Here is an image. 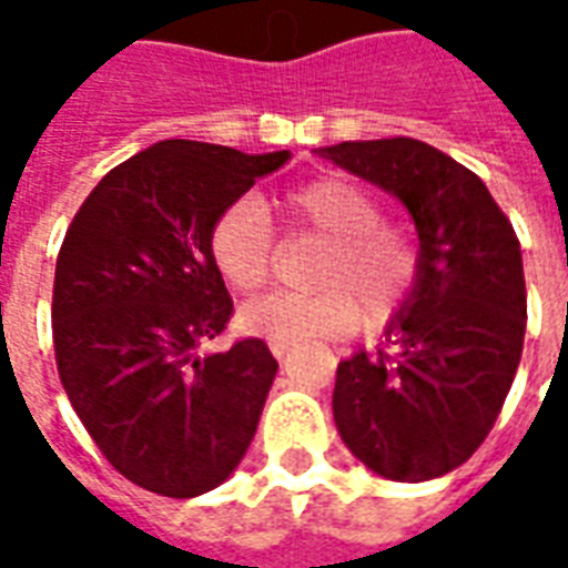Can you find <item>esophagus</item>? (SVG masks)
I'll return each mask as SVG.
<instances>
[{
	"mask_svg": "<svg viewBox=\"0 0 568 568\" xmlns=\"http://www.w3.org/2000/svg\"><path fill=\"white\" fill-rule=\"evenodd\" d=\"M288 349H292V344H283V341H273V344H271V353L276 358L288 356Z\"/></svg>",
	"mask_w": 568,
	"mask_h": 568,
	"instance_id": "34e87169",
	"label": "esophagus"
}]
</instances>
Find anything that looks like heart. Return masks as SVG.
Masks as SVG:
<instances>
[{
	"mask_svg": "<svg viewBox=\"0 0 568 568\" xmlns=\"http://www.w3.org/2000/svg\"><path fill=\"white\" fill-rule=\"evenodd\" d=\"M288 231L325 240L313 267L320 292H276L246 307V325L267 341H334L365 322L381 328L393 320L419 280L414 240L383 222V210L365 187L346 179H313L280 197ZM210 252L215 267L240 292L271 280L276 231L255 197L227 203L212 222Z\"/></svg>",
	"mask_w": 568,
	"mask_h": 568,
	"instance_id": "heart-1",
	"label": "heart"
}]
</instances>
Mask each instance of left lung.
Instances as JSON below:
<instances>
[{
  "instance_id": "obj_1",
  "label": "left lung",
  "mask_w": 568,
  "mask_h": 568,
  "mask_svg": "<svg viewBox=\"0 0 568 568\" xmlns=\"http://www.w3.org/2000/svg\"><path fill=\"white\" fill-rule=\"evenodd\" d=\"M320 154L402 200L419 234V280L386 344L337 365V432L381 477L447 475L484 444L520 365V240L487 185L428 142H341Z\"/></svg>"
}]
</instances>
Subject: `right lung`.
<instances>
[{
  "label": "right lung",
  "mask_w": 568,
  "mask_h": 568,
  "mask_svg": "<svg viewBox=\"0 0 568 568\" xmlns=\"http://www.w3.org/2000/svg\"><path fill=\"white\" fill-rule=\"evenodd\" d=\"M285 161L154 142L100 179L63 236L51 304L60 383L112 468L149 493H210L255 438L280 365L258 337L197 356L234 316L210 231Z\"/></svg>",
  "instance_id": "1"
}]
</instances>
